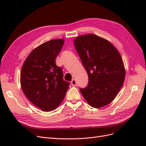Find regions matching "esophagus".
I'll return each instance as SVG.
<instances>
[{"label":"esophagus","instance_id":"1","mask_svg":"<svg viewBox=\"0 0 146 146\" xmlns=\"http://www.w3.org/2000/svg\"><path fill=\"white\" fill-rule=\"evenodd\" d=\"M70 83H71V85L74 86H76L77 85V82H76V80H75V79H72L71 82H70Z\"/></svg>","mask_w":146,"mask_h":146}]
</instances>
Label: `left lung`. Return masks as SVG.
Segmentation results:
<instances>
[{"mask_svg":"<svg viewBox=\"0 0 146 146\" xmlns=\"http://www.w3.org/2000/svg\"><path fill=\"white\" fill-rule=\"evenodd\" d=\"M74 44L89 79L88 86L80 88L82 96L92 107L108 105L124 82L125 70L120 54L111 42L94 34L79 36Z\"/></svg>","mask_w":146,"mask_h":146,"instance_id":"8db88e82","label":"left lung"}]
</instances>
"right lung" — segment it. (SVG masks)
Wrapping results in <instances>:
<instances>
[{
  "instance_id": "right-lung-1",
  "label": "right lung",
  "mask_w": 146,
  "mask_h": 146,
  "mask_svg": "<svg viewBox=\"0 0 146 146\" xmlns=\"http://www.w3.org/2000/svg\"><path fill=\"white\" fill-rule=\"evenodd\" d=\"M63 39H52L33 49L21 71V85L27 99L42 111H50L64 99L69 83L63 80L55 60L64 44Z\"/></svg>"
}]
</instances>
